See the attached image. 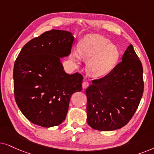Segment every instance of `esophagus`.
Wrapping results in <instances>:
<instances>
[{"instance_id":"1","label":"esophagus","mask_w":154,"mask_h":154,"mask_svg":"<svg viewBox=\"0 0 154 154\" xmlns=\"http://www.w3.org/2000/svg\"><path fill=\"white\" fill-rule=\"evenodd\" d=\"M89 85H90V83L89 82H87V81L84 82L82 83L83 89H86V88H87Z\"/></svg>"}]
</instances>
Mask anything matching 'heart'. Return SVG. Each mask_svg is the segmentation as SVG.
Here are the masks:
<instances>
[{"instance_id": "obj_1", "label": "heart", "mask_w": 154, "mask_h": 154, "mask_svg": "<svg viewBox=\"0 0 154 154\" xmlns=\"http://www.w3.org/2000/svg\"><path fill=\"white\" fill-rule=\"evenodd\" d=\"M118 47L108 38L99 34H89L79 42L78 49L72 52V59L78 63L81 58L87 60V70L95 77L107 75L114 68L120 58Z\"/></svg>"}]
</instances>
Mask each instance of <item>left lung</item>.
I'll return each instance as SVG.
<instances>
[{"label":"left lung","mask_w":154,"mask_h":154,"mask_svg":"<svg viewBox=\"0 0 154 154\" xmlns=\"http://www.w3.org/2000/svg\"><path fill=\"white\" fill-rule=\"evenodd\" d=\"M144 87L142 64L130 44L121 62L86 89L89 125L101 131L126 125L138 108Z\"/></svg>","instance_id":"1"}]
</instances>
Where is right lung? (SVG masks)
<instances>
[{
  "label": "right lung",
  "instance_id": "add662e5",
  "mask_svg": "<svg viewBox=\"0 0 154 154\" xmlns=\"http://www.w3.org/2000/svg\"><path fill=\"white\" fill-rule=\"evenodd\" d=\"M74 40L70 32L52 29L26 43L16 58L15 101L32 123L59 125L66 118L72 94L82 91L83 76L65 73L60 62L70 53Z\"/></svg>",
  "mask_w": 154,
  "mask_h": 154
}]
</instances>
